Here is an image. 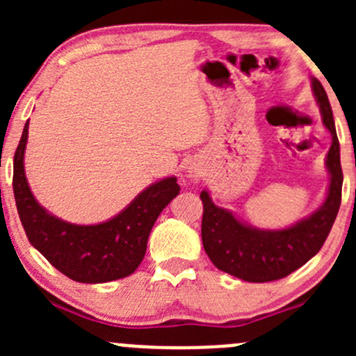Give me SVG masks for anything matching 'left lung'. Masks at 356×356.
<instances>
[{
  "label": "left lung",
  "instance_id": "8db88e82",
  "mask_svg": "<svg viewBox=\"0 0 356 356\" xmlns=\"http://www.w3.org/2000/svg\"><path fill=\"white\" fill-rule=\"evenodd\" d=\"M312 91L321 106L322 122L332 136V145L325 158V167L331 175L325 201L310 217L288 229L264 231L243 224L231 211L217 207L208 191H201V239L208 258L218 270L248 282L277 281L307 264L327 239L339 211L343 170L331 103L315 77H312Z\"/></svg>",
  "mask_w": 356,
  "mask_h": 356
}]
</instances>
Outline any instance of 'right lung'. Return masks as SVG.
I'll use <instances>...</instances> for the list:
<instances>
[{"mask_svg": "<svg viewBox=\"0 0 356 356\" xmlns=\"http://www.w3.org/2000/svg\"><path fill=\"white\" fill-rule=\"evenodd\" d=\"M29 120L13 156V195L31 245L72 281L102 284L131 275L143 261L158 215L179 195L175 177L139 193L127 208L96 225H77L48 213L34 198L24 170Z\"/></svg>", "mask_w": 356, "mask_h": 356, "instance_id": "add662e5", "label": "right lung"}]
</instances>
